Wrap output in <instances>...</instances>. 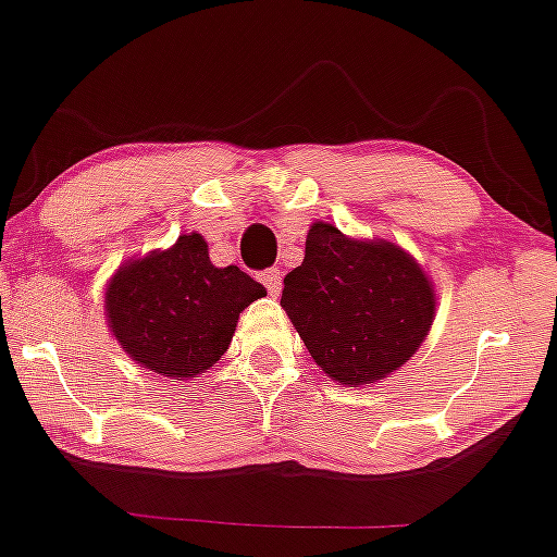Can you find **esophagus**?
I'll return each instance as SVG.
<instances>
[{"instance_id": "34e87169", "label": "esophagus", "mask_w": 557, "mask_h": 557, "mask_svg": "<svg viewBox=\"0 0 557 557\" xmlns=\"http://www.w3.org/2000/svg\"><path fill=\"white\" fill-rule=\"evenodd\" d=\"M261 283L270 290V296H280V290H283V272H280V267H270V270L261 272Z\"/></svg>"}]
</instances>
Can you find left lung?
<instances>
[{"label": "left lung", "instance_id": "obj_1", "mask_svg": "<svg viewBox=\"0 0 557 557\" xmlns=\"http://www.w3.org/2000/svg\"><path fill=\"white\" fill-rule=\"evenodd\" d=\"M280 306L332 381L366 386L418 352L435 319L431 277L384 238H350L313 223L304 264L285 274Z\"/></svg>", "mask_w": 557, "mask_h": 557}]
</instances>
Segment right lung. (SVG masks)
I'll return each instance as SVG.
<instances>
[{
	"mask_svg": "<svg viewBox=\"0 0 557 557\" xmlns=\"http://www.w3.org/2000/svg\"><path fill=\"white\" fill-rule=\"evenodd\" d=\"M264 285L238 267H214L202 233L129 259L106 285V319L122 350L176 381L210 371L231 347L240 311Z\"/></svg>",
	"mask_w": 557,
	"mask_h": 557,
	"instance_id": "obj_1",
	"label": "right lung"
}]
</instances>
